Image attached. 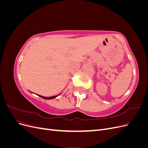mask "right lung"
<instances>
[{"mask_svg": "<svg viewBox=\"0 0 148 148\" xmlns=\"http://www.w3.org/2000/svg\"><path fill=\"white\" fill-rule=\"evenodd\" d=\"M60 95V94H59V95ZM38 96H39V97H42V98H43V99H54V98L57 97L59 95H56V96H51V97H44V96H40V95H38Z\"/></svg>", "mask_w": 148, "mask_h": 148, "instance_id": "1", "label": "right lung"}]
</instances>
